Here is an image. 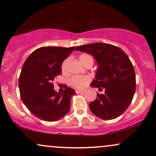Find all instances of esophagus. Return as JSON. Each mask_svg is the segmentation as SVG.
Masks as SVG:
<instances>
[{"instance_id":"34e87169","label":"esophagus","mask_w":156,"mask_h":156,"mask_svg":"<svg viewBox=\"0 0 156 156\" xmlns=\"http://www.w3.org/2000/svg\"><path fill=\"white\" fill-rule=\"evenodd\" d=\"M76 92L77 93V94H80V93L85 92V90H79V89H76Z\"/></svg>"}]
</instances>
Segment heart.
<instances>
[{"label":"heart","mask_w":156,"mask_h":156,"mask_svg":"<svg viewBox=\"0 0 156 156\" xmlns=\"http://www.w3.org/2000/svg\"><path fill=\"white\" fill-rule=\"evenodd\" d=\"M79 59L82 64H85L89 60H92V58L90 55L87 54H81L80 55ZM68 63V59L64 60L63 63L62 64V69L63 72H65L67 70V66ZM90 81V78L89 76H73L69 80V84L72 87L77 89H82L85 87Z\"/></svg>","instance_id":"1"}]
</instances>
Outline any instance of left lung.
<instances>
[{"label":"left lung","instance_id":"8db88e82","mask_svg":"<svg viewBox=\"0 0 156 156\" xmlns=\"http://www.w3.org/2000/svg\"><path fill=\"white\" fill-rule=\"evenodd\" d=\"M76 51L88 53L98 64L91 87L103 89V94L89 104L91 112L102 119H115L128 108L135 94L136 75L131 62L119 48L106 43L78 46Z\"/></svg>","mask_w":156,"mask_h":156}]
</instances>
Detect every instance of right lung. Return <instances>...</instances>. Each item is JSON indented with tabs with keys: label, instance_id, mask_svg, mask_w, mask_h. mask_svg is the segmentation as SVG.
Listing matches in <instances>:
<instances>
[{
	"label": "right lung",
	"instance_id": "add662e5",
	"mask_svg": "<svg viewBox=\"0 0 156 156\" xmlns=\"http://www.w3.org/2000/svg\"><path fill=\"white\" fill-rule=\"evenodd\" d=\"M74 50L75 47L39 48L23 64L19 78L21 99L40 119L57 121L69 112L71 98L76 91L66 86L63 93H57L53 80L62 74V63Z\"/></svg>",
	"mask_w": 156,
	"mask_h": 156
}]
</instances>
